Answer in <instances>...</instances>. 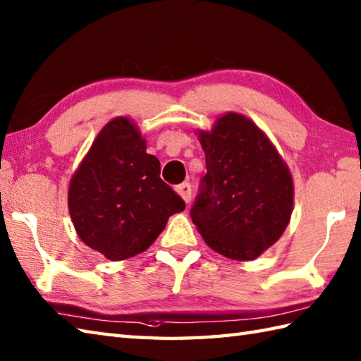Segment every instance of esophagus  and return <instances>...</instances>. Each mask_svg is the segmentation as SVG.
<instances>
[{"label": "esophagus", "mask_w": 361, "mask_h": 361, "mask_svg": "<svg viewBox=\"0 0 361 361\" xmlns=\"http://www.w3.org/2000/svg\"><path fill=\"white\" fill-rule=\"evenodd\" d=\"M175 190H176V192H178V195H180L186 203L190 202V190H192V189H190L189 183H183V185H178V186L175 188Z\"/></svg>", "instance_id": "1"}]
</instances>
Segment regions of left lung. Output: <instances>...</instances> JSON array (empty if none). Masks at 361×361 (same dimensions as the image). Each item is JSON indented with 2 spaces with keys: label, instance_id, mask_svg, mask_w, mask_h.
<instances>
[{
  "label": "left lung",
  "instance_id": "1",
  "mask_svg": "<svg viewBox=\"0 0 361 361\" xmlns=\"http://www.w3.org/2000/svg\"><path fill=\"white\" fill-rule=\"evenodd\" d=\"M206 157L190 217L206 245L234 260H252L279 240L293 212L290 169L255 122L228 111L211 132L198 130Z\"/></svg>",
  "mask_w": 361,
  "mask_h": 361
}]
</instances>
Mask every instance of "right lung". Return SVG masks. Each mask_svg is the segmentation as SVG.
I'll return each instance as SVG.
<instances>
[{"label": "right lung", "mask_w": 361, "mask_h": 361, "mask_svg": "<svg viewBox=\"0 0 361 361\" xmlns=\"http://www.w3.org/2000/svg\"><path fill=\"white\" fill-rule=\"evenodd\" d=\"M135 122L118 116L99 132L68 188L80 240L109 260L147 250L185 202L159 178V161Z\"/></svg>", "instance_id": "obj_1"}]
</instances>
